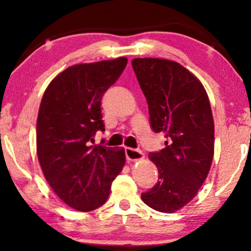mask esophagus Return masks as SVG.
I'll return each instance as SVG.
<instances>
[{
	"label": "esophagus",
	"instance_id": "1",
	"mask_svg": "<svg viewBox=\"0 0 251 251\" xmlns=\"http://www.w3.org/2000/svg\"><path fill=\"white\" fill-rule=\"evenodd\" d=\"M126 159L129 161H139V160H143L145 155H144V153L142 151L139 150H133V149H129V147H126Z\"/></svg>",
	"mask_w": 251,
	"mask_h": 251
}]
</instances>
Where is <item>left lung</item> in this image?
Wrapping results in <instances>:
<instances>
[{"mask_svg": "<svg viewBox=\"0 0 251 251\" xmlns=\"http://www.w3.org/2000/svg\"><path fill=\"white\" fill-rule=\"evenodd\" d=\"M131 64L149 105L151 128L168 138L164 149L150 153L159 181L142 200L171 214L194 199L210 171L215 150L210 101L199 78L176 61L135 58Z\"/></svg>", "mask_w": 251, "mask_h": 251, "instance_id": "obj_1", "label": "left lung"}]
</instances>
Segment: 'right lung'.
<instances>
[{"label":"right lung","instance_id":"add662e5","mask_svg":"<svg viewBox=\"0 0 251 251\" xmlns=\"http://www.w3.org/2000/svg\"><path fill=\"white\" fill-rule=\"evenodd\" d=\"M128 64L126 57L66 68L44 91L36 122V153L60 200L78 211L102 205L126 163L123 149L94 145L105 131L101 98Z\"/></svg>","mask_w":251,"mask_h":251}]
</instances>
